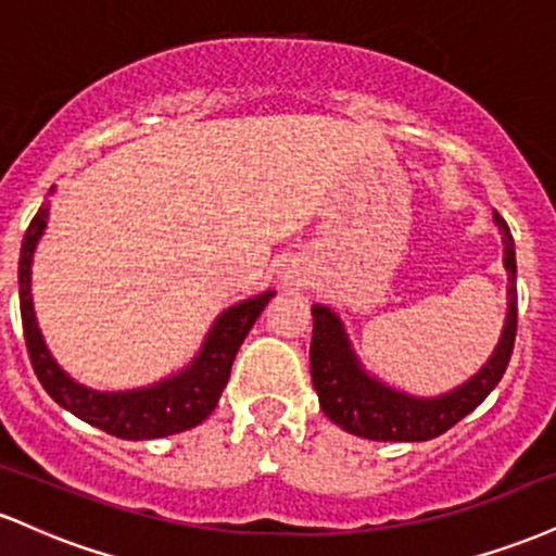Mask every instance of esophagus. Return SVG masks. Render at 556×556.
<instances>
[{
	"mask_svg": "<svg viewBox=\"0 0 556 556\" xmlns=\"http://www.w3.org/2000/svg\"><path fill=\"white\" fill-rule=\"evenodd\" d=\"M303 274H300L298 269H287L285 271V285H303Z\"/></svg>",
	"mask_w": 556,
	"mask_h": 556,
	"instance_id": "obj_1",
	"label": "esophagus"
}]
</instances>
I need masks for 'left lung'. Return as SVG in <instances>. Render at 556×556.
I'll use <instances>...</instances> for the list:
<instances>
[{
    "label": "left lung",
    "instance_id": "obj_1",
    "mask_svg": "<svg viewBox=\"0 0 556 556\" xmlns=\"http://www.w3.org/2000/svg\"><path fill=\"white\" fill-rule=\"evenodd\" d=\"M494 225L502 235V264L507 271V316H504L502 337L478 374L450 392L437 397H416L381 381L379 376L366 371L340 314L321 303L311 308L314 314L311 379H314L318 405L340 429L374 442H429L473 413L489 397L491 389L500 384L518 331V285H515L518 264H515L513 235L507 222L496 212Z\"/></svg>",
    "mask_w": 556,
    "mask_h": 556
}]
</instances>
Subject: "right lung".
<instances>
[{
    "instance_id": "obj_1",
    "label": "right lung",
    "mask_w": 556,
    "mask_h": 556,
    "mask_svg": "<svg viewBox=\"0 0 556 556\" xmlns=\"http://www.w3.org/2000/svg\"><path fill=\"white\" fill-rule=\"evenodd\" d=\"M49 193H54V185ZM47 222L49 203H43L30 219L28 232L23 238L17 285H21V318L30 366H34L49 397L96 429L112 433L117 439H130V442L172 437V433L188 431L203 424L219 402L222 389L227 387L229 368H232L242 340L277 292L266 290L256 298L240 300V303L222 311L195 358L177 374L149 387L125 389V392H99V389L78 384L73 376L62 371L60 363L52 358L47 342H43L41 329H38L34 295H30V266H34L36 245L47 229Z\"/></svg>"
}]
</instances>
